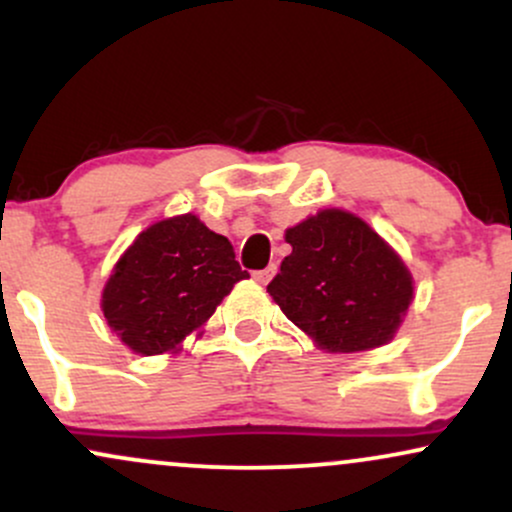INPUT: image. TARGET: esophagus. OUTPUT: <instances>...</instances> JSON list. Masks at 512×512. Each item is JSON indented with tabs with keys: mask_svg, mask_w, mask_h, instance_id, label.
Instances as JSON below:
<instances>
[{
	"mask_svg": "<svg viewBox=\"0 0 512 512\" xmlns=\"http://www.w3.org/2000/svg\"><path fill=\"white\" fill-rule=\"evenodd\" d=\"M274 272H276V267H274V264H269L267 269H260V272L252 274V279H255L257 284H269V279H272Z\"/></svg>",
	"mask_w": 512,
	"mask_h": 512,
	"instance_id": "esophagus-1",
	"label": "esophagus"
}]
</instances>
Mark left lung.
Masks as SVG:
<instances>
[{"mask_svg":"<svg viewBox=\"0 0 512 512\" xmlns=\"http://www.w3.org/2000/svg\"><path fill=\"white\" fill-rule=\"evenodd\" d=\"M291 255L267 286L298 330L330 354L395 337L414 298L407 264L366 221L322 209L286 231Z\"/></svg>","mask_w":512,"mask_h":512,"instance_id":"8db88e82","label":"left lung"}]
</instances>
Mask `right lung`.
Segmentation results:
<instances>
[{
	"label": "right lung",
	"mask_w": 512,
	"mask_h": 512,
	"mask_svg": "<svg viewBox=\"0 0 512 512\" xmlns=\"http://www.w3.org/2000/svg\"><path fill=\"white\" fill-rule=\"evenodd\" d=\"M248 276L226 236L209 231L195 214H182L139 233L117 260L101 308L134 354H166L199 332Z\"/></svg>",
	"instance_id": "add662e5"
}]
</instances>
